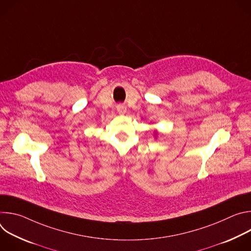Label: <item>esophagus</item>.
<instances>
[{
	"label": "esophagus",
	"mask_w": 251,
	"mask_h": 251,
	"mask_svg": "<svg viewBox=\"0 0 251 251\" xmlns=\"http://www.w3.org/2000/svg\"><path fill=\"white\" fill-rule=\"evenodd\" d=\"M116 108H117V111H118V113H119V114L123 115V114H125V113H126V106H125V105L119 104V105H117V106H116Z\"/></svg>",
	"instance_id": "1"
}]
</instances>
